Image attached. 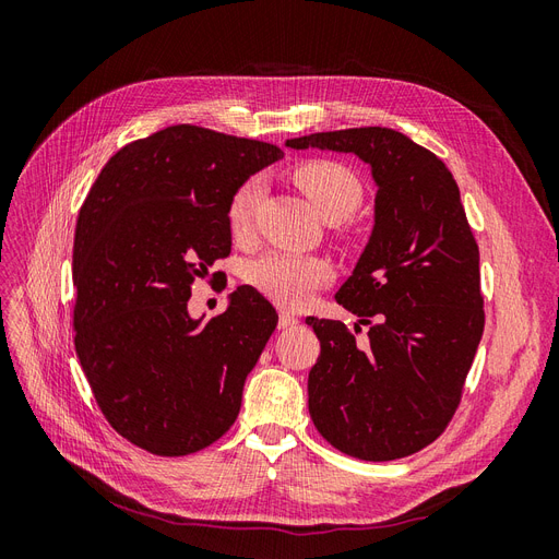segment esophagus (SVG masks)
I'll list each match as a JSON object with an SVG mask.
<instances>
[{"mask_svg": "<svg viewBox=\"0 0 559 559\" xmlns=\"http://www.w3.org/2000/svg\"><path fill=\"white\" fill-rule=\"evenodd\" d=\"M298 324V317L294 314V312H286V310H282L280 312V321H277V326L284 331V329H292V326H296Z\"/></svg>", "mask_w": 559, "mask_h": 559, "instance_id": "obj_1", "label": "esophagus"}]
</instances>
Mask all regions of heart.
I'll return each mask as SVG.
<instances>
[{"label":"heart","instance_id":"obj_1","mask_svg":"<svg viewBox=\"0 0 559 559\" xmlns=\"http://www.w3.org/2000/svg\"><path fill=\"white\" fill-rule=\"evenodd\" d=\"M294 181L326 224L345 222L349 214L357 212L364 200V183L359 175L335 160L300 163L294 170ZM261 193V177H249L230 195L226 218L235 238L242 240L251 233ZM247 280L253 289L277 306L298 308L319 286L331 280V265L321 257H312V253L270 251L249 265Z\"/></svg>","mask_w":559,"mask_h":559}]
</instances>
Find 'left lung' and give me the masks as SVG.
Instances as JSON below:
<instances>
[{
  "mask_svg": "<svg viewBox=\"0 0 559 559\" xmlns=\"http://www.w3.org/2000/svg\"><path fill=\"white\" fill-rule=\"evenodd\" d=\"M286 146L354 154L376 179L373 233L335 294L368 326V345L343 321L306 319L321 345L308 408L341 452L401 460L445 431L485 329L480 253L460 186L441 158L392 128L314 132Z\"/></svg>",
  "mask_w": 559,
  "mask_h": 559,
  "instance_id": "8db88e82",
  "label": "left lung"
}]
</instances>
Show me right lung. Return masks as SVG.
<instances>
[{
	"label": "right lung",
	"mask_w": 559,
	"mask_h": 559,
	"mask_svg": "<svg viewBox=\"0 0 559 559\" xmlns=\"http://www.w3.org/2000/svg\"><path fill=\"white\" fill-rule=\"evenodd\" d=\"M282 148L170 126L109 158L74 235V347L109 425L142 450L191 454L218 441L277 326L251 286L226 312L189 314L191 284L230 253L228 200Z\"/></svg>",
	"instance_id": "1"
}]
</instances>
